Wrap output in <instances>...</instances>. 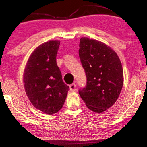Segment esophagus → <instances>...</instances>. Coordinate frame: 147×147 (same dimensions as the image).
I'll list each match as a JSON object with an SVG mask.
<instances>
[{
	"mask_svg": "<svg viewBox=\"0 0 147 147\" xmlns=\"http://www.w3.org/2000/svg\"><path fill=\"white\" fill-rule=\"evenodd\" d=\"M70 90L72 92H74V91L76 90V84H72L70 85Z\"/></svg>",
	"mask_w": 147,
	"mask_h": 147,
	"instance_id": "34e87169",
	"label": "esophagus"
}]
</instances>
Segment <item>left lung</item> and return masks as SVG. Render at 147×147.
Listing matches in <instances>:
<instances>
[{"instance_id":"8db88e82","label":"left lung","mask_w":147,"mask_h":147,"mask_svg":"<svg viewBox=\"0 0 147 147\" xmlns=\"http://www.w3.org/2000/svg\"><path fill=\"white\" fill-rule=\"evenodd\" d=\"M79 55L86 75V86L79 94L90 110L102 113L119 97L124 82L123 69L116 52L102 42L82 37Z\"/></svg>"}]
</instances>
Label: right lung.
Masks as SVG:
<instances>
[{
  "mask_svg": "<svg viewBox=\"0 0 147 147\" xmlns=\"http://www.w3.org/2000/svg\"><path fill=\"white\" fill-rule=\"evenodd\" d=\"M59 41H50L34 50L27 62L23 83L30 102L45 114L56 113L63 107L68 86L63 82L56 57Z\"/></svg>",
  "mask_w": 147,
  "mask_h": 147,
  "instance_id": "right-lung-1",
  "label": "right lung"
}]
</instances>
